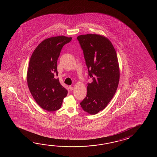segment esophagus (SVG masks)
Instances as JSON below:
<instances>
[{
	"instance_id": "obj_1",
	"label": "esophagus",
	"mask_w": 157,
	"mask_h": 157,
	"mask_svg": "<svg viewBox=\"0 0 157 157\" xmlns=\"http://www.w3.org/2000/svg\"><path fill=\"white\" fill-rule=\"evenodd\" d=\"M69 89H70V90L71 91H72V90H74V87H73L72 86H70Z\"/></svg>"
}]
</instances>
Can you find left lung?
I'll return each instance as SVG.
<instances>
[{"mask_svg": "<svg viewBox=\"0 0 157 157\" xmlns=\"http://www.w3.org/2000/svg\"><path fill=\"white\" fill-rule=\"evenodd\" d=\"M83 50L89 76L87 95L80 105L84 111L95 114L103 110L113 98L120 80V69L116 52L110 40L97 34L77 37Z\"/></svg>", "mask_w": 157, "mask_h": 157, "instance_id": "1", "label": "left lung"}]
</instances>
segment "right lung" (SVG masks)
Returning <instances> with one entry per match:
<instances>
[{
	"label": "right lung",
	"mask_w": 157,
	"mask_h": 157,
	"mask_svg": "<svg viewBox=\"0 0 157 157\" xmlns=\"http://www.w3.org/2000/svg\"><path fill=\"white\" fill-rule=\"evenodd\" d=\"M71 40L64 36L45 39L30 58L27 74L29 89L37 104L49 112L60 109L68 93L55 76H58L57 60L61 50Z\"/></svg>",
	"instance_id": "obj_1"
}]
</instances>
